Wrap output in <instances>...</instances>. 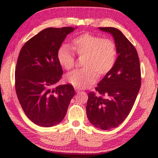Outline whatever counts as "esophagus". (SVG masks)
Returning a JSON list of instances; mask_svg holds the SVG:
<instances>
[{"label":"esophagus","instance_id":"34e87169","mask_svg":"<svg viewBox=\"0 0 158 158\" xmlns=\"http://www.w3.org/2000/svg\"><path fill=\"white\" fill-rule=\"evenodd\" d=\"M74 89H75V90H76V92H79V91H81V89H79V88H77V87H75L74 88Z\"/></svg>","mask_w":158,"mask_h":158}]
</instances>
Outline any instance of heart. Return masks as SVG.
I'll list each match as a JSON object with an SVG mask.
<instances>
[{"mask_svg": "<svg viewBox=\"0 0 158 158\" xmlns=\"http://www.w3.org/2000/svg\"><path fill=\"white\" fill-rule=\"evenodd\" d=\"M73 48L82 60L84 68L77 69L66 75L67 81L74 86L83 89L92 85L99 76L106 75L115 65L117 58V47L114 40L103 39L100 36L84 33L73 41ZM57 59L66 70L75 65V56L68 45L58 48Z\"/></svg>", "mask_w": 158, "mask_h": 158, "instance_id": "1", "label": "heart"}]
</instances>
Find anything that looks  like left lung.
Here are the masks:
<instances>
[{"mask_svg": "<svg viewBox=\"0 0 158 158\" xmlns=\"http://www.w3.org/2000/svg\"><path fill=\"white\" fill-rule=\"evenodd\" d=\"M112 34L118 56L113 69L88 94L86 114L95 127L106 130L125 121L139 91L141 77L139 59L133 44L118 29L100 27Z\"/></svg>", "mask_w": 158, "mask_h": 158, "instance_id": "obj_1", "label": "left lung"}]
</instances>
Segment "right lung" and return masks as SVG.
<instances>
[{"label":"right lung","instance_id":"obj_1","mask_svg":"<svg viewBox=\"0 0 158 158\" xmlns=\"http://www.w3.org/2000/svg\"><path fill=\"white\" fill-rule=\"evenodd\" d=\"M72 27L44 29L21 48L15 68V90L23 111L42 127H52L65 118L75 95L71 84L58 85L63 69L57 52Z\"/></svg>","mask_w":158,"mask_h":158}]
</instances>
